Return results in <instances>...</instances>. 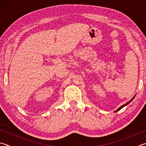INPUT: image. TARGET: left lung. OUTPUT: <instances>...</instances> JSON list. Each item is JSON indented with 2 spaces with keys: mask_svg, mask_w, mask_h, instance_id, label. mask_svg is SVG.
Here are the masks:
<instances>
[{
  "mask_svg": "<svg viewBox=\"0 0 146 146\" xmlns=\"http://www.w3.org/2000/svg\"><path fill=\"white\" fill-rule=\"evenodd\" d=\"M135 96H133V98H132V99H131L130 100V101H128V102H127L126 104H123V105H122L121 107H119V108H118V110H116V111H115V112H116V111H119V110H120L121 109V108H123L124 106H127V105H128V104H129V103H130V102H132V101H133V99H134V98H135Z\"/></svg>",
  "mask_w": 146,
  "mask_h": 146,
  "instance_id": "left-lung-1",
  "label": "left lung"
}]
</instances>
